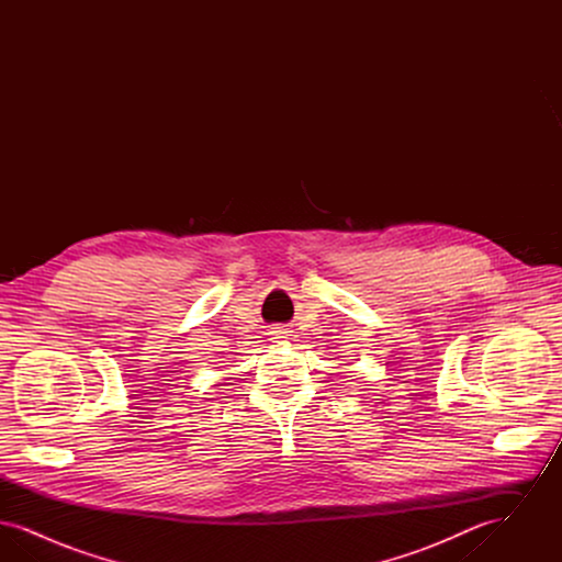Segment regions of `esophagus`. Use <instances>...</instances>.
<instances>
[{
    "label": "esophagus",
    "mask_w": 562,
    "mask_h": 562,
    "mask_svg": "<svg viewBox=\"0 0 562 562\" xmlns=\"http://www.w3.org/2000/svg\"><path fill=\"white\" fill-rule=\"evenodd\" d=\"M269 337L273 339V344H282V339L289 337V328H284V326H271Z\"/></svg>",
    "instance_id": "34e87169"
}]
</instances>
